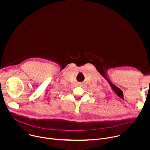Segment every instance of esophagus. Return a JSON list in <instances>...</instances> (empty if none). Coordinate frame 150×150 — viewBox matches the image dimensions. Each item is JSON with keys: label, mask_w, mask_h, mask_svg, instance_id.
<instances>
[{"label": "esophagus", "mask_w": 150, "mask_h": 150, "mask_svg": "<svg viewBox=\"0 0 150 150\" xmlns=\"http://www.w3.org/2000/svg\"><path fill=\"white\" fill-rule=\"evenodd\" d=\"M80 85H81V83H80Z\"/></svg>", "instance_id": "obj_1"}]
</instances>
